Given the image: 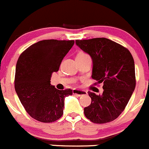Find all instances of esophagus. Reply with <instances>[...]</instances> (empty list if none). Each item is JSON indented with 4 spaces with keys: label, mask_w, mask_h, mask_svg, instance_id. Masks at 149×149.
<instances>
[{
    "label": "esophagus",
    "mask_w": 149,
    "mask_h": 149,
    "mask_svg": "<svg viewBox=\"0 0 149 149\" xmlns=\"http://www.w3.org/2000/svg\"><path fill=\"white\" fill-rule=\"evenodd\" d=\"M73 95L77 96H82L84 95H87V92L85 90H73Z\"/></svg>",
    "instance_id": "1"
}]
</instances>
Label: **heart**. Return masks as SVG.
Wrapping results in <instances>:
<instances>
[{"label":"heart","instance_id":"b5f03b06","mask_svg":"<svg viewBox=\"0 0 149 149\" xmlns=\"http://www.w3.org/2000/svg\"><path fill=\"white\" fill-rule=\"evenodd\" d=\"M85 54H86L83 53V52H80V53H79L78 55H85Z\"/></svg>","mask_w":149,"mask_h":149}]
</instances>
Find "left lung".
<instances>
[{"instance_id":"1","label":"left lung","mask_w":149,"mask_h":149,"mask_svg":"<svg viewBox=\"0 0 149 149\" xmlns=\"http://www.w3.org/2000/svg\"><path fill=\"white\" fill-rule=\"evenodd\" d=\"M93 59L92 78L103 83L101 95L89 92L91 104L84 108L87 119L106 123L117 118L126 107L136 87L134 60L128 49L106 38L76 40Z\"/></svg>"}]
</instances>
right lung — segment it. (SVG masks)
<instances>
[{
	"label": "right lung",
	"instance_id": "obj_1",
	"mask_svg": "<svg viewBox=\"0 0 149 149\" xmlns=\"http://www.w3.org/2000/svg\"><path fill=\"white\" fill-rule=\"evenodd\" d=\"M74 44V40H42L28 47L18 57L15 90L23 106L35 120L52 123L63 115L64 99L72 95V90H57L50 80Z\"/></svg>",
	"mask_w": 149,
	"mask_h": 149
}]
</instances>
